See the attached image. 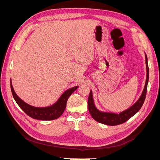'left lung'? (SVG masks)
<instances>
[{
  "mask_svg": "<svg viewBox=\"0 0 160 160\" xmlns=\"http://www.w3.org/2000/svg\"><path fill=\"white\" fill-rule=\"evenodd\" d=\"M145 59H146L147 72V77L146 80V83H145V87L142 91V93L140 95L138 100L128 109L122 111V112L119 113L106 112V111H100L95 106L93 93H92L91 90L90 91V93L88 98V108L92 118H93L96 122L105 125H111V126H113V125H119L127 122L129 119L133 117L135 114H136L139 111V109H141L144 103L145 99H146L148 83L149 81V67L148 62V57L146 52H145Z\"/></svg>",
  "mask_w": 160,
  "mask_h": 160,
  "instance_id": "8db88e82",
  "label": "left lung"
}]
</instances>
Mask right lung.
<instances>
[{
	"label": "right lung",
	"instance_id": "right-lung-1",
	"mask_svg": "<svg viewBox=\"0 0 160 160\" xmlns=\"http://www.w3.org/2000/svg\"><path fill=\"white\" fill-rule=\"evenodd\" d=\"M78 88L79 86H75L66 90L54 104L48 106V107L37 108L25 103V101L19 98L13 89L11 79V88L12 93L14 100H15L19 107L31 118L43 121L53 120L59 118L62 113L64 112L69 98Z\"/></svg>",
	"mask_w": 160,
	"mask_h": 160
}]
</instances>
